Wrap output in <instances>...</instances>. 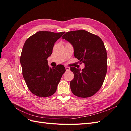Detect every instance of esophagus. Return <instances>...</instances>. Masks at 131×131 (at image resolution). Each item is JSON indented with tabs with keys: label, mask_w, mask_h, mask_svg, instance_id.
<instances>
[{
	"label": "esophagus",
	"mask_w": 131,
	"mask_h": 131,
	"mask_svg": "<svg viewBox=\"0 0 131 131\" xmlns=\"http://www.w3.org/2000/svg\"><path fill=\"white\" fill-rule=\"evenodd\" d=\"M65 68H66V70L67 71H69V70H70V68L69 67H65Z\"/></svg>",
	"instance_id": "esophagus-1"
}]
</instances>
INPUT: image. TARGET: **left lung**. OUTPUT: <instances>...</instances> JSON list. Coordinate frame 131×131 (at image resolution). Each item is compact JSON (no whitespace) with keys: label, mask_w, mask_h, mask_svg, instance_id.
Masks as SVG:
<instances>
[{"label":"left lung","mask_w":131,"mask_h":131,"mask_svg":"<svg viewBox=\"0 0 131 131\" xmlns=\"http://www.w3.org/2000/svg\"><path fill=\"white\" fill-rule=\"evenodd\" d=\"M63 39L72 43L74 56L85 68L70 67L74 74L70 86L72 93L81 98L93 96L101 89L107 72V53L104 42L98 35L84 30L67 32Z\"/></svg>","instance_id":"left-lung-1"}]
</instances>
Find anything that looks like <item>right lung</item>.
<instances>
[{
    "instance_id": "1",
    "label": "right lung",
    "mask_w": 131,
    "mask_h": 131,
    "mask_svg": "<svg viewBox=\"0 0 131 131\" xmlns=\"http://www.w3.org/2000/svg\"><path fill=\"white\" fill-rule=\"evenodd\" d=\"M64 33L40 31L24 43L20 58L22 75L28 88L35 96H52L66 72L64 66L61 64L51 68L47 59L52 53L54 43Z\"/></svg>"
}]
</instances>
